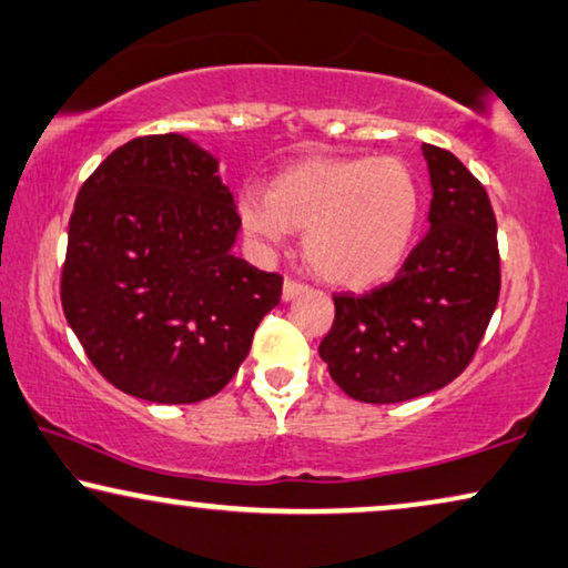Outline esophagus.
Segmentation results:
<instances>
[{
  "label": "esophagus",
  "mask_w": 568,
  "mask_h": 568,
  "mask_svg": "<svg viewBox=\"0 0 568 568\" xmlns=\"http://www.w3.org/2000/svg\"><path fill=\"white\" fill-rule=\"evenodd\" d=\"M304 290H307V286H304L302 282H294V278H286L284 286H282V300L290 302V300H294V297H300V294H302Z\"/></svg>",
  "instance_id": "34e87169"
}]
</instances>
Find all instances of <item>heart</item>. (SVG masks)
<instances>
[{
  "label": "heart",
  "mask_w": 568,
  "mask_h": 568,
  "mask_svg": "<svg viewBox=\"0 0 568 568\" xmlns=\"http://www.w3.org/2000/svg\"><path fill=\"white\" fill-rule=\"evenodd\" d=\"M237 215L253 237L278 245L302 233L307 266L341 290L389 278L413 248L423 215L415 171L394 155H315L274 176L266 194L245 192Z\"/></svg>",
  "instance_id": "b5f03b06"
}]
</instances>
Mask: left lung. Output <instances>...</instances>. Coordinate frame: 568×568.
Instances as JSON below:
<instances>
[{
  "instance_id": "1",
  "label": "left lung",
  "mask_w": 568,
  "mask_h": 568,
  "mask_svg": "<svg viewBox=\"0 0 568 568\" xmlns=\"http://www.w3.org/2000/svg\"><path fill=\"white\" fill-rule=\"evenodd\" d=\"M433 200L425 237L397 276L338 294L320 358L358 402L394 405L450 384L474 358L499 300L497 220L487 189L450 151L423 143Z\"/></svg>"
}]
</instances>
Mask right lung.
<instances>
[{
	"label": "right lung",
	"instance_id": "obj_1",
	"mask_svg": "<svg viewBox=\"0 0 568 568\" xmlns=\"http://www.w3.org/2000/svg\"><path fill=\"white\" fill-rule=\"evenodd\" d=\"M241 217L217 159L186 135L112 151L73 204L61 274L71 331L130 397L217 394L282 297V276L233 256Z\"/></svg>",
	"mask_w": 568,
	"mask_h": 568
}]
</instances>
